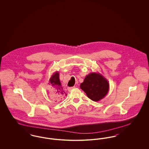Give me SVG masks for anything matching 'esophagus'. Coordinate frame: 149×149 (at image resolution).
<instances>
[{
    "label": "esophagus",
    "instance_id": "34e87169",
    "mask_svg": "<svg viewBox=\"0 0 149 149\" xmlns=\"http://www.w3.org/2000/svg\"><path fill=\"white\" fill-rule=\"evenodd\" d=\"M75 88V86H72V87H68V91H70L72 89H74Z\"/></svg>",
    "mask_w": 149,
    "mask_h": 149
}]
</instances>
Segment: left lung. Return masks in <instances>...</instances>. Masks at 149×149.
<instances>
[{
  "instance_id": "1",
  "label": "left lung",
  "mask_w": 149,
  "mask_h": 149,
  "mask_svg": "<svg viewBox=\"0 0 149 149\" xmlns=\"http://www.w3.org/2000/svg\"><path fill=\"white\" fill-rule=\"evenodd\" d=\"M89 98L98 102L104 98L109 91L108 81L99 72H91L85 77L80 85Z\"/></svg>"
}]
</instances>
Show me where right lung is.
I'll return each mask as SVG.
<instances>
[{
	"label": "right lung",
	"instance_id": "right-lung-1",
	"mask_svg": "<svg viewBox=\"0 0 149 149\" xmlns=\"http://www.w3.org/2000/svg\"><path fill=\"white\" fill-rule=\"evenodd\" d=\"M49 81V94L51 98L55 101V102L61 101L65 96L67 95V94L65 92L61 84L59 79V72L58 71L55 72L52 75Z\"/></svg>",
	"mask_w": 149,
	"mask_h": 149
}]
</instances>
